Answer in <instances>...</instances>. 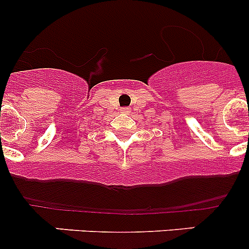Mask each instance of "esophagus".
<instances>
[{"instance_id": "34e87169", "label": "esophagus", "mask_w": 249, "mask_h": 249, "mask_svg": "<svg viewBox=\"0 0 249 249\" xmlns=\"http://www.w3.org/2000/svg\"><path fill=\"white\" fill-rule=\"evenodd\" d=\"M120 113H123V114H130V113H131V109H130L129 107H124V108L120 109Z\"/></svg>"}]
</instances>
